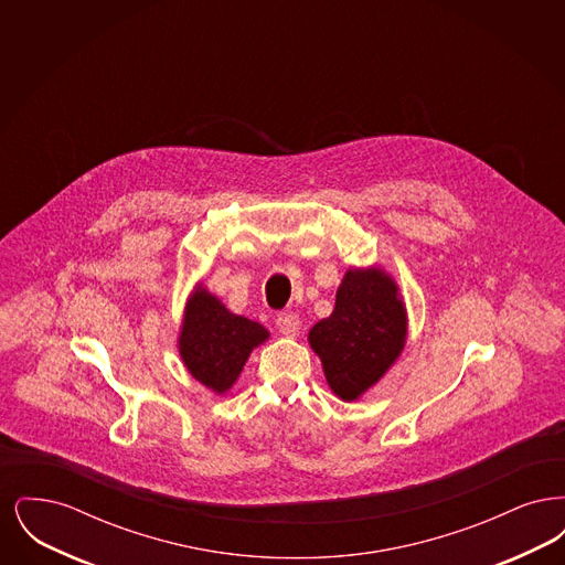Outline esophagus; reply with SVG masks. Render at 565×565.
Masks as SVG:
<instances>
[{
  "label": "esophagus",
  "instance_id": "1",
  "mask_svg": "<svg viewBox=\"0 0 565 565\" xmlns=\"http://www.w3.org/2000/svg\"><path fill=\"white\" fill-rule=\"evenodd\" d=\"M275 323H277V328H279L281 334L295 337L296 332H298V323L300 322H298V316H296V313H277Z\"/></svg>",
  "mask_w": 565,
  "mask_h": 565
}]
</instances>
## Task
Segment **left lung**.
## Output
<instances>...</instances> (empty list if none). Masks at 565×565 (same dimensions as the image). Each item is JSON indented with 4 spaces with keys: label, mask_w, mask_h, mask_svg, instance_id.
Returning a JSON list of instances; mask_svg holds the SVG:
<instances>
[{
    "label": "left lung",
    "mask_w": 565,
    "mask_h": 565,
    "mask_svg": "<svg viewBox=\"0 0 565 565\" xmlns=\"http://www.w3.org/2000/svg\"><path fill=\"white\" fill-rule=\"evenodd\" d=\"M406 311L398 288L383 270H348L330 318L316 323L309 343L322 358L332 392L355 401L401 355Z\"/></svg>",
    "instance_id": "1"
}]
</instances>
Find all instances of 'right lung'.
Segmentation results:
<instances>
[{"label": "right lung", "instance_id": "right-lung-1", "mask_svg": "<svg viewBox=\"0 0 565 565\" xmlns=\"http://www.w3.org/2000/svg\"><path fill=\"white\" fill-rule=\"evenodd\" d=\"M267 337L260 323L231 313L215 296L199 288L186 307L180 353L190 375L222 394L237 381L249 351Z\"/></svg>", "mask_w": 565, "mask_h": 565}]
</instances>
